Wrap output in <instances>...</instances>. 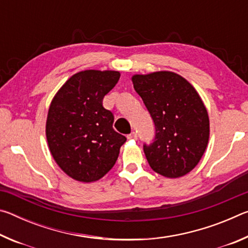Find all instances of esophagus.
Masks as SVG:
<instances>
[{
	"label": "esophagus",
	"instance_id": "esophagus-1",
	"mask_svg": "<svg viewBox=\"0 0 248 248\" xmlns=\"http://www.w3.org/2000/svg\"><path fill=\"white\" fill-rule=\"evenodd\" d=\"M127 138H128V139H137V138H138V136H137V132H131V133H130V134H128V136H127Z\"/></svg>",
	"mask_w": 248,
	"mask_h": 248
}]
</instances>
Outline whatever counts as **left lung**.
Listing matches in <instances>:
<instances>
[{"instance_id":"left-lung-1","label":"left lung","mask_w":248,"mask_h":248,"mask_svg":"<svg viewBox=\"0 0 248 248\" xmlns=\"http://www.w3.org/2000/svg\"><path fill=\"white\" fill-rule=\"evenodd\" d=\"M155 125L145 157L154 171L170 178L189 173L198 164L209 140V117L200 96L180 75L161 71L132 77Z\"/></svg>"}]
</instances>
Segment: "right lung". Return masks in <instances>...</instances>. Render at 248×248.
Here are the masks:
<instances>
[{"mask_svg":"<svg viewBox=\"0 0 248 248\" xmlns=\"http://www.w3.org/2000/svg\"><path fill=\"white\" fill-rule=\"evenodd\" d=\"M117 71L86 70L74 74L52 99L46 134L54 161L66 175L83 183L112 169L127 138L112 128L114 115L103 98L119 81Z\"/></svg>","mask_w":248,"mask_h":248,"instance_id":"right-lung-1","label":"right lung"}]
</instances>
